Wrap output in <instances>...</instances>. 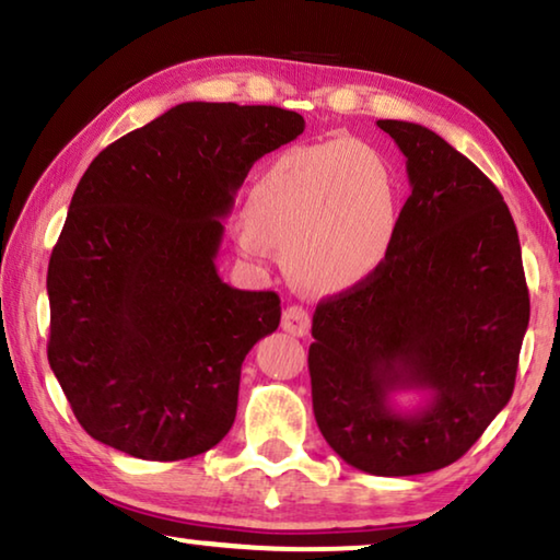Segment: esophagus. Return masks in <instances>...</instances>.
<instances>
[{
    "label": "esophagus",
    "mask_w": 560,
    "mask_h": 560,
    "mask_svg": "<svg viewBox=\"0 0 560 560\" xmlns=\"http://www.w3.org/2000/svg\"><path fill=\"white\" fill-rule=\"evenodd\" d=\"M281 328L287 330V334L299 336V338L308 336V330H311V316H308V311L301 308V306H289L287 311H283Z\"/></svg>",
    "instance_id": "34e87169"
}]
</instances>
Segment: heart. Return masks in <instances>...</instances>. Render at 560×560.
<instances>
[{
	"mask_svg": "<svg viewBox=\"0 0 560 560\" xmlns=\"http://www.w3.org/2000/svg\"><path fill=\"white\" fill-rule=\"evenodd\" d=\"M400 185L371 145L334 138L281 153L254 179L234 244L264 264L271 246L299 287L340 293L371 281L393 257Z\"/></svg>",
	"mask_w": 560,
	"mask_h": 560,
	"instance_id": "heart-1",
	"label": "heart"
}]
</instances>
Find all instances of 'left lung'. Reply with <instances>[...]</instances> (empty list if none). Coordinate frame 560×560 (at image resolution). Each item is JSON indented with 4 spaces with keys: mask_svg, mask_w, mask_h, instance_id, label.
Listing matches in <instances>:
<instances>
[{
    "mask_svg": "<svg viewBox=\"0 0 560 560\" xmlns=\"http://www.w3.org/2000/svg\"><path fill=\"white\" fill-rule=\"evenodd\" d=\"M407 158L412 195L393 257L320 301L308 348L318 430L375 477L457 462L514 393L528 328L516 224L494 183L430 128L377 120ZM428 392L412 413L392 395Z\"/></svg>",
    "mask_w": 560,
    "mask_h": 560,
    "instance_id": "1",
    "label": "left lung"
}]
</instances>
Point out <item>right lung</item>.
Returning <instances> with one entry per match:
<instances>
[{
    "mask_svg": "<svg viewBox=\"0 0 560 560\" xmlns=\"http://www.w3.org/2000/svg\"><path fill=\"white\" fill-rule=\"evenodd\" d=\"M306 122L277 106L189 101L83 173L49 259V365L81 428L138 459L197 457L236 417L242 363L281 301L217 273L246 173Z\"/></svg>",
    "mask_w": 560,
    "mask_h": 560,
    "instance_id": "right-lung-1",
    "label": "right lung"
}]
</instances>
